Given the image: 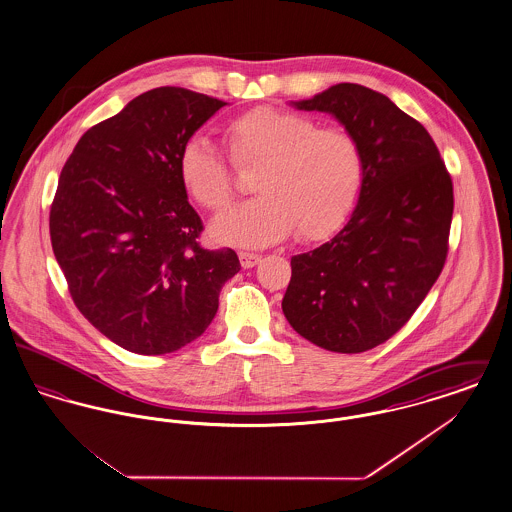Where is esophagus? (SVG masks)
Returning <instances> with one entry per match:
<instances>
[{
  "instance_id": "esophagus-1",
  "label": "esophagus",
  "mask_w": 512,
  "mask_h": 512,
  "mask_svg": "<svg viewBox=\"0 0 512 512\" xmlns=\"http://www.w3.org/2000/svg\"><path fill=\"white\" fill-rule=\"evenodd\" d=\"M259 261H261V255H257V253H247V251L240 253V263L244 268H253L255 265H259Z\"/></svg>"
}]
</instances>
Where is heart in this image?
Wrapping results in <instances>:
<instances>
[{
    "label": "heart",
    "instance_id": "obj_1",
    "mask_svg": "<svg viewBox=\"0 0 512 512\" xmlns=\"http://www.w3.org/2000/svg\"><path fill=\"white\" fill-rule=\"evenodd\" d=\"M224 136L236 167H261L253 178L259 197L211 224L219 244L267 247L292 236L295 228L303 240H322L353 211L363 188L365 157L345 128H318L307 115L259 105L228 122ZM178 176L207 211L219 213L234 197L232 171L207 140L194 138L182 147Z\"/></svg>",
    "mask_w": 512,
    "mask_h": 512
}]
</instances>
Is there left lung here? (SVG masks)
Instances as JSON below:
<instances>
[{
	"mask_svg": "<svg viewBox=\"0 0 512 512\" xmlns=\"http://www.w3.org/2000/svg\"><path fill=\"white\" fill-rule=\"evenodd\" d=\"M299 111L332 115L363 149L365 178L340 232L292 257L282 311L305 340L363 353L413 317L447 257L453 184L428 130L390 98L341 82Z\"/></svg>",
	"mask_w": 512,
	"mask_h": 512,
	"instance_id": "left-lung-1",
	"label": "left lung"
}]
</instances>
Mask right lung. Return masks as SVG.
Segmentation results:
<instances>
[{"instance_id":"right-lung-1","label":"right lung","mask_w":512,"mask_h":512,"mask_svg":"<svg viewBox=\"0 0 512 512\" xmlns=\"http://www.w3.org/2000/svg\"><path fill=\"white\" fill-rule=\"evenodd\" d=\"M226 103L163 86L92 126L67 159L49 213L55 259L74 305L99 332L138 355L199 338L240 261L197 244L203 224L178 157Z\"/></svg>"}]
</instances>
